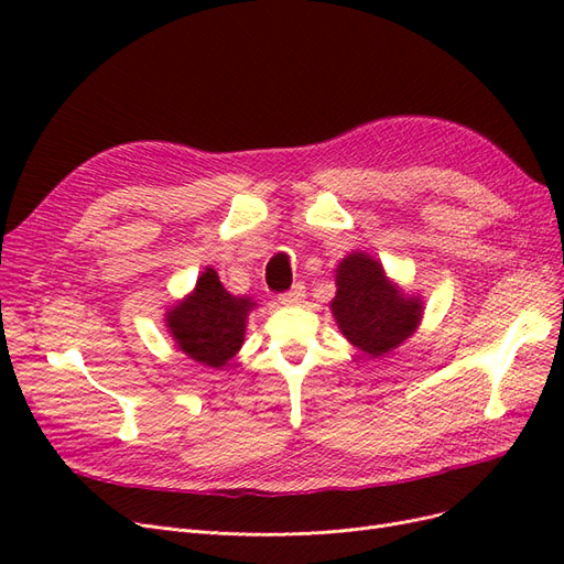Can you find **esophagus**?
Instances as JSON below:
<instances>
[{
  "mask_svg": "<svg viewBox=\"0 0 564 564\" xmlns=\"http://www.w3.org/2000/svg\"><path fill=\"white\" fill-rule=\"evenodd\" d=\"M303 296H305V286H303V282H296L292 289H289V292L280 294V303L296 305V303L303 301Z\"/></svg>",
  "mask_w": 564,
  "mask_h": 564,
  "instance_id": "34e87169",
  "label": "esophagus"
}]
</instances>
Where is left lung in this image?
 Segmentation results:
<instances>
[{
  "mask_svg": "<svg viewBox=\"0 0 564 564\" xmlns=\"http://www.w3.org/2000/svg\"><path fill=\"white\" fill-rule=\"evenodd\" d=\"M332 311L340 332L369 357H381L412 336L421 303L388 284L379 261L355 251L338 265Z\"/></svg>",
  "mask_w": 564,
  "mask_h": 564,
  "instance_id": "obj_1",
  "label": "left lung"
}]
</instances>
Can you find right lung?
I'll return each instance as SVG.
<instances>
[{
	"label": "right lung",
	"mask_w": 564,
	"mask_h": 564,
	"mask_svg": "<svg viewBox=\"0 0 564 564\" xmlns=\"http://www.w3.org/2000/svg\"><path fill=\"white\" fill-rule=\"evenodd\" d=\"M253 305L249 299L228 294L216 270L207 268L193 296L166 315V324L187 357L207 367H224L242 348L245 322Z\"/></svg>",
	"instance_id": "add662e5"
}]
</instances>
